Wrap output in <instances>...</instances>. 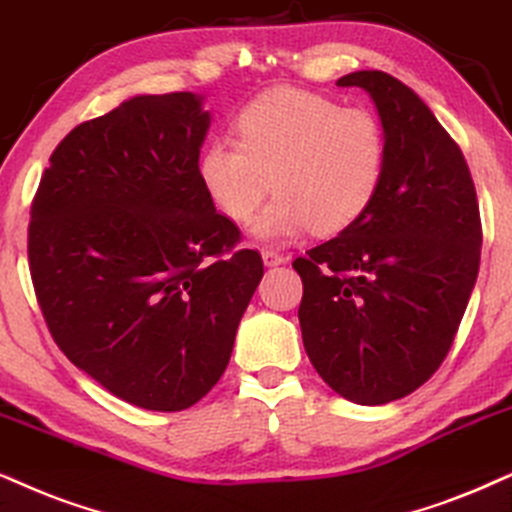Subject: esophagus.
<instances>
[{
	"mask_svg": "<svg viewBox=\"0 0 512 512\" xmlns=\"http://www.w3.org/2000/svg\"><path fill=\"white\" fill-rule=\"evenodd\" d=\"M262 260H264V264H267V267H278V264L286 262V257H283L281 252H276V250H271V248H264L262 250Z\"/></svg>",
	"mask_w": 512,
	"mask_h": 512,
	"instance_id": "34e87169",
	"label": "esophagus"
}]
</instances>
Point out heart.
<instances>
[{"label": "heart", "mask_w": 512, "mask_h": 512, "mask_svg": "<svg viewBox=\"0 0 512 512\" xmlns=\"http://www.w3.org/2000/svg\"><path fill=\"white\" fill-rule=\"evenodd\" d=\"M236 134L238 141L205 144L198 174L234 222H248L274 186L278 196L255 226L262 238L340 234L366 215L383 184L385 129L366 108L271 89L238 113Z\"/></svg>", "instance_id": "1"}]
</instances>
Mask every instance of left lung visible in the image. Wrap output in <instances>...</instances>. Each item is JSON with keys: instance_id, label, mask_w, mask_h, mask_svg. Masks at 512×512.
Here are the masks:
<instances>
[{"instance_id": "1", "label": "left lung", "mask_w": 512, "mask_h": 512, "mask_svg": "<svg viewBox=\"0 0 512 512\" xmlns=\"http://www.w3.org/2000/svg\"><path fill=\"white\" fill-rule=\"evenodd\" d=\"M338 84L371 94L385 177L357 224L293 262L297 316L316 373L378 406L428 383L454 345L480 271V205L461 148L413 89L380 70Z\"/></svg>"}]
</instances>
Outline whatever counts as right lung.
Returning a JSON list of instances; mask_svg holds the SVG:
<instances>
[{
    "label": "right lung",
    "instance_id": "1",
    "mask_svg": "<svg viewBox=\"0 0 512 512\" xmlns=\"http://www.w3.org/2000/svg\"><path fill=\"white\" fill-rule=\"evenodd\" d=\"M210 113L134 96L70 129L30 205L28 262L51 338L115 397L181 411L222 378L264 274L198 174Z\"/></svg>",
    "mask_w": 512,
    "mask_h": 512
}]
</instances>
